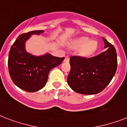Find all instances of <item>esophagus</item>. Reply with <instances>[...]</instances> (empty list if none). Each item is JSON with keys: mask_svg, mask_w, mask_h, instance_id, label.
<instances>
[{"mask_svg": "<svg viewBox=\"0 0 127 127\" xmlns=\"http://www.w3.org/2000/svg\"><path fill=\"white\" fill-rule=\"evenodd\" d=\"M69 60V56H66L65 58L64 62H68Z\"/></svg>", "mask_w": 127, "mask_h": 127, "instance_id": "1", "label": "esophagus"}]
</instances>
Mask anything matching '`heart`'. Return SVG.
Instances as JSON below:
<instances>
[{"label":"heart","instance_id":"b5f03b06","mask_svg":"<svg viewBox=\"0 0 127 127\" xmlns=\"http://www.w3.org/2000/svg\"><path fill=\"white\" fill-rule=\"evenodd\" d=\"M71 48L79 49V55L83 57H89L96 52L98 43L95 40H91L87 37H81L75 40L71 44Z\"/></svg>","mask_w":127,"mask_h":127}]
</instances>
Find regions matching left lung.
I'll return each instance as SVG.
<instances>
[{
  "label": "left lung",
  "mask_w": 127,
  "mask_h": 127,
  "mask_svg": "<svg viewBox=\"0 0 127 127\" xmlns=\"http://www.w3.org/2000/svg\"><path fill=\"white\" fill-rule=\"evenodd\" d=\"M106 51L87 58L71 56V69L67 81L75 92L84 95L100 93L111 82L117 67V56L115 47L103 38Z\"/></svg>",
  "instance_id": "8db88e82"
}]
</instances>
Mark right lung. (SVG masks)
<instances>
[{
    "instance_id": "1",
    "label": "right lung",
    "mask_w": 127,
    "mask_h": 127,
    "mask_svg": "<svg viewBox=\"0 0 127 127\" xmlns=\"http://www.w3.org/2000/svg\"><path fill=\"white\" fill-rule=\"evenodd\" d=\"M43 32L34 30L22 34L14 42L8 54V67L12 80L16 86L28 92L42 89L47 83L50 71L64 60V57H54L49 54L34 56L26 52L25 42L32 34L39 35Z\"/></svg>"
}]
</instances>
